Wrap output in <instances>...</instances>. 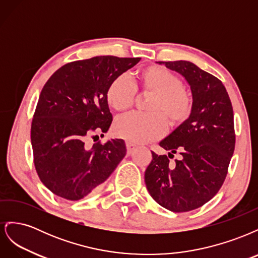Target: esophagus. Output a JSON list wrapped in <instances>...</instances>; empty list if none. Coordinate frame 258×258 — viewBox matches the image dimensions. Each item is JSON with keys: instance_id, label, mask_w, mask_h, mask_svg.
<instances>
[{"instance_id": "esophagus-1", "label": "esophagus", "mask_w": 258, "mask_h": 258, "mask_svg": "<svg viewBox=\"0 0 258 258\" xmlns=\"http://www.w3.org/2000/svg\"><path fill=\"white\" fill-rule=\"evenodd\" d=\"M126 146H127V153L130 155L132 154V152H134L136 148H137V145L134 144V143H130V142H127L126 143Z\"/></svg>"}]
</instances>
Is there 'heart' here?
I'll return each instance as SVG.
<instances>
[{"label":"heart","instance_id":"heart-1","mask_svg":"<svg viewBox=\"0 0 258 258\" xmlns=\"http://www.w3.org/2000/svg\"><path fill=\"white\" fill-rule=\"evenodd\" d=\"M136 91L151 95L145 105L147 113L120 116L113 124L117 138L130 143H146L160 138L169 127L185 123L192 112V99L183 88V82L172 72L159 66L138 70L132 85L126 77L118 76L107 85L105 101L117 112L130 108L135 103Z\"/></svg>","mask_w":258,"mask_h":258}]
</instances>
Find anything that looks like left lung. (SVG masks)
<instances>
[{
  "mask_svg": "<svg viewBox=\"0 0 258 258\" xmlns=\"http://www.w3.org/2000/svg\"><path fill=\"white\" fill-rule=\"evenodd\" d=\"M185 77L192 95V112L185 123L159 145L169 157L181 159L170 165L167 155L152 152L145 170L146 188L153 199L172 212L204 206L222 187L235 151L233 111L223 83L189 61H159Z\"/></svg>",
  "mask_w": 258,
  "mask_h": 258,
  "instance_id": "left-lung-1",
  "label": "left lung"
}]
</instances>
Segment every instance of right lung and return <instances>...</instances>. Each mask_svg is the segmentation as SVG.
<instances>
[{
	"instance_id": "right-lung-1",
	"label": "right lung",
	"mask_w": 258,
	"mask_h": 258,
	"mask_svg": "<svg viewBox=\"0 0 258 258\" xmlns=\"http://www.w3.org/2000/svg\"><path fill=\"white\" fill-rule=\"evenodd\" d=\"M141 58L99 56L61 67L44 85L31 124L34 166L47 188L67 200L96 191L126 155L121 139L85 143L106 132L113 116L107 85Z\"/></svg>"
}]
</instances>
